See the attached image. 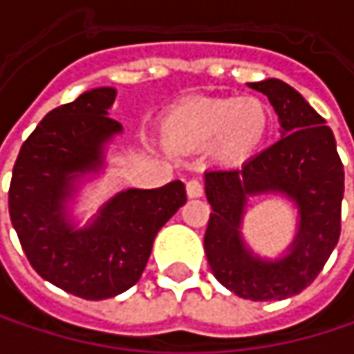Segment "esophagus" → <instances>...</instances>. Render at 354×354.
<instances>
[{
    "label": "esophagus",
    "mask_w": 354,
    "mask_h": 354,
    "mask_svg": "<svg viewBox=\"0 0 354 354\" xmlns=\"http://www.w3.org/2000/svg\"><path fill=\"white\" fill-rule=\"evenodd\" d=\"M203 192H205V188H203V184L198 180H188L186 182V194L190 198H198V196H203Z\"/></svg>",
    "instance_id": "obj_1"
}]
</instances>
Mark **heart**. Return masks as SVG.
Segmentation results:
<instances>
[{
  "instance_id": "obj_1",
  "label": "heart",
  "mask_w": 354,
  "mask_h": 354,
  "mask_svg": "<svg viewBox=\"0 0 354 354\" xmlns=\"http://www.w3.org/2000/svg\"><path fill=\"white\" fill-rule=\"evenodd\" d=\"M270 129V110L254 96L192 98L162 116V139L176 153H194L211 147L223 166L248 162Z\"/></svg>"
}]
</instances>
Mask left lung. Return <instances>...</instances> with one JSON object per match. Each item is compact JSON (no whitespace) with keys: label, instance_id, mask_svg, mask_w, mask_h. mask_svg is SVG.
<instances>
[{"label":"left lung","instance_id":"1","mask_svg":"<svg viewBox=\"0 0 354 354\" xmlns=\"http://www.w3.org/2000/svg\"><path fill=\"white\" fill-rule=\"evenodd\" d=\"M272 104L281 139L236 170L205 174L213 209L205 232V254L215 279L252 301L287 299L301 293L319 274L340 238L344 168L334 133L306 98L281 80L248 84ZM283 194L300 209L290 254L266 261L245 246L239 227L247 198Z\"/></svg>","mask_w":354,"mask_h":354}]
</instances>
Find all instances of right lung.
Returning <instances> with one entry per match:
<instances>
[{"label":"right lung","mask_w":354,"mask_h":354,"mask_svg":"<svg viewBox=\"0 0 354 354\" xmlns=\"http://www.w3.org/2000/svg\"><path fill=\"white\" fill-rule=\"evenodd\" d=\"M114 88L84 92L50 110L24 141L10 184V219L36 272L82 299H108L143 274L153 240L186 203L180 180L162 188H129L112 196L86 225L75 227L67 201L75 180L98 172L104 145L122 131L108 116Z\"/></svg>","instance_id":"obj_1"}]
</instances>
